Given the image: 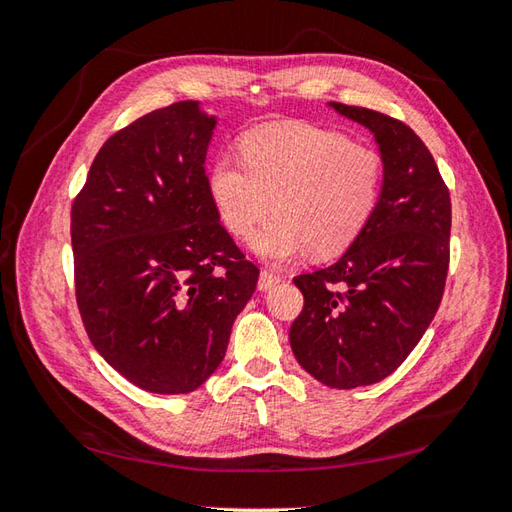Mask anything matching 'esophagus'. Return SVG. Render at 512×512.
<instances>
[{
  "instance_id": "1",
  "label": "esophagus",
  "mask_w": 512,
  "mask_h": 512,
  "mask_svg": "<svg viewBox=\"0 0 512 512\" xmlns=\"http://www.w3.org/2000/svg\"><path fill=\"white\" fill-rule=\"evenodd\" d=\"M279 281H281V275L273 273V270H262V273H259L257 288L259 290H270V288H275Z\"/></svg>"
}]
</instances>
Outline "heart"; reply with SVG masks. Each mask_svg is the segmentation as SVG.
Here are the masks:
<instances>
[{"label": "heart", "instance_id": "obj_1", "mask_svg": "<svg viewBox=\"0 0 512 512\" xmlns=\"http://www.w3.org/2000/svg\"><path fill=\"white\" fill-rule=\"evenodd\" d=\"M383 162L372 147L310 125H266L242 140V162L220 156L206 193L224 228L248 237L270 209L277 213L250 239L266 262L284 264L310 250L341 255L372 220Z\"/></svg>", "mask_w": 512, "mask_h": 512}]
</instances>
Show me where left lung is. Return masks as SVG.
Listing matches in <instances>:
<instances>
[{"mask_svg": "<svg viewBox=\"0 0 512 512\" xmlns=\"http://www.w3.org/2000/svg\"><path fill=\"white\" fill-rule=\"evenodd\" d=\"M330 107L374 134L383 187L372 220L341 259L295 277L303 310L290 347L319 383L354 389L394 372L436 317L449 270L451 198L411 127L367 107Z\"/></svg>", "mask_w": 512, "mask_h": 512, "instance_id": "1", "label": "left lung"}]
</instances>
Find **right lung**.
I'll return each instance as SVG.
<instances>
[{"instance_id": "add662e5", "label": "right lung", "mask_w": 512, "mask_h": 512, "mask_svg": "<svg viewBox=\"0 0 512 512\" xmlns=\"http://www.w3.org/2000/svg\"><path fill=\"white\" fill-rule=\"evenodd\" d=\"M215 125L198 101L145 114L105 140L72 204L85 332L151 394H189L220 367L257 286L206 193Z\"/></svg>"}]
</instances>
